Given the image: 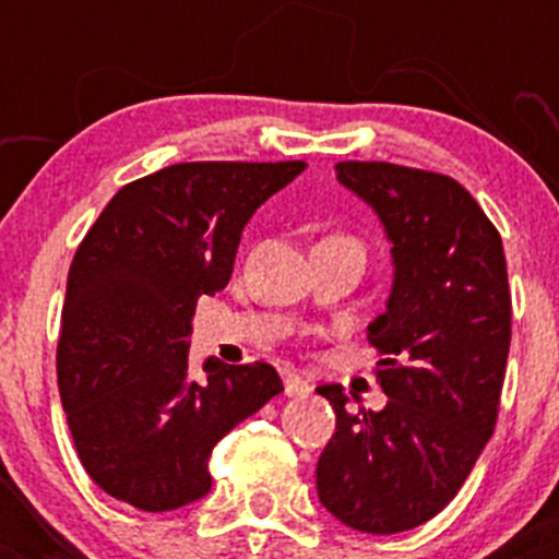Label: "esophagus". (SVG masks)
Masks as SVG:
<instances>
[{
  "label": "esophagus",
  "mask_w": 559,
  "mask_h": 559,
  "mask_svg": "<svg viewBox=\"0 0 559 559\" xmlns=\"http://www.w3.org/2000/svg\"><path fill=\"white\" fill-rule=\"evenodd\" d=\"M281 381H284V392L289 394V397H306V394L311 392V384H308L306 379H300L295 370H281Z\"/></svg>",
  "instance_id": "1"
}]
</instances>
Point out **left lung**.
<instances>
[{"mask_svg":"<svg viewBox=\"0 0 559 559\" xmlns=\"http://www.w3.org/2000/svg\"><path fill=\"white\" fill-rule=\"evenodd\" d=\"M335 173L392 243L386 311L368 324L389 400L352 411L341 384L316 389L335 408L316 489L348 527L403 533L447 509L492 438L511 346L503 240L449 175L389 162Z\"/></svg>","mask_w":559,"mask_h":559,"instance_id":"8db88e82","label":"left lung"}]
</instances>
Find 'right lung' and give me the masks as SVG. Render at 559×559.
<instances>
[{"instance_id":"add662e5","label":"right lung","mask_w":559,"mask_h":559,"mask_svg":"<svg viewBox=\"0 0 559 559\" xmlns=\"http://www.w3.org/2000/svg\"><path fill=\"white\" fill-rule=\"evenodd\" d=\"M306 162H183L123 186L72 259L56 352L72 441L140 511L211 492L213 447L284 392L273 365L189 368L197 300L229 284L248 218Z\"/></svg>"}]
</instances>
